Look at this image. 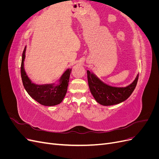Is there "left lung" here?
Segmentation results:
<instances>
[{
    "label": "left lung",
    "mask_w": 159,
    "mask_h": 159,
    "mask_svg": "<svg viewBox=\"0 0 159 159\" xmlns=\"http://www.w3.org/2000/svg\"><path fill=\"white\" fill-rule=\"evenodd\" d=\"M89 88L98 103L109 106L119 104L128 99L132 94L138 81L139 74L131 84L125 87H115L104 83L93 72L87 71Z\"/></svg>",
    "instance_id": "obj_1"
}]
</instances>
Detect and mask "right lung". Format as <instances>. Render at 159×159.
<instances>
[{
  "mask_svg": "<svg viewBox=\"0 0 159 159\" xmlns=\"http://www.w3.org/2000/svg\"><path fill=\"white\" fill-rule=\"evenodd\" d=\"M26 46L22 53L21 63V78L24 87L30 97L37 102L45 106H54L60 104L64 99L68 89L71 68L67 69L56 83L38 85L32 82L28 78L25 68L24 61L26 57Z\"/></svg>",
  "mask_w": 159,
  "mask_h": 159,
  "instance_id": "add662e5",
  "label": "right lung"
}]
</instances>
